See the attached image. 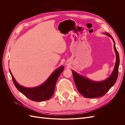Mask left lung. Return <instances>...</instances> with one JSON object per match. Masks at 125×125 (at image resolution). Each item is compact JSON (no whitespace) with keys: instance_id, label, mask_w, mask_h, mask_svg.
<instances>
[{"instance_id":"8db88e82","label":"left lung","mask_w":125,"mask_h":125,"mask_svg":"<svg viewBox=\"0 0 125 125\" xmlns=\"http://www.w3.org/2000/svg\"><path fill=\"white\" fill-rule=\"evenodd\" d=\"M104 34L111 37L114 42V48L116 53V62L114 70L108 78L101 81H92L88 78L75 73L72 70L74 81L78 91L85 97L96 98L103 96L114 85L118 74L119 65V56L113 37L109 33L105 32Z\"/></svg>"}]
</instances>
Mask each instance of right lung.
Listing matches in <instances>:
<instances>
[{
	"label": "right lung",
	"mask_w": 125,
	"mask_h": 125,
	"mask_svg": "<svg viewBox=\"0 0 125 125\" xmlns=\"http://www.w3.org/2000/svg\"><path fill=\"white\" fill-rule=\"evenodd\" d=\"M64 67L62 66L56 69L43 84L34 88H27L21 85L16 79L9 69L13 83L19 91L32 101L41 102L48 100L54 94L55 85L60 74L63 70Z\"/></svg>",
	"instance_id": "obj_1"
}]
</instances>
